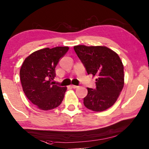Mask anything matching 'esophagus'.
<instances>
[{
	"label": "esophagus",
	"instance_id": "1",
	"mask_svg": "<svg viewBox=\"0 0 149 149\" xmlns=\"http://www.w3.org/2000/svg\"><path fill=\"white\" fill-rule=\"evenodd\" d=\"M71 87L73 88H78L79 86H75V85H71Z\"/></svg>",
	"mask_w": 149,
	"mask_h": 149
}]
</instances>
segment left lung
<instances>
[{
    "label": "left lung",
    "instance_id": "8db88e82",
    "mask_svg": "<svg viewBox=\"0 0 149 149\" xmlns=\"http://www.w3.org/2000/svg\"><path fill=\"white\" fill-rule=\"evenodd\" d=\"M74 49L88 74L98 77L96 88H87L84 104L96 112L107 109L116 102L124 85L123 65L120 58L106 47L78 45Z\"/></svg>",
    "mask_w": 149,
    "mask_h": 149
}]
</instances>
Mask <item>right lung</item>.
Returning a JSON list of instances; mask_svg holds the SVG:
<instances>
[{"instance_id": "1", "label": "right lung", "mask_w": 149, "mask_h": 149, "mask_svg": "<svg viewBox=\"0 0 149 149\" xmlns=\"http://www.w3.org/2000/svg\"><path fill=\"white\" fill-rule=\"evenodd\" d=\"M69 50L68 47L45 48L34 52L23 63L20 79L27 98L42 110L57 107L63 100L67 87L56 85L55 68Z\"/></svg>"}]
</instances>
